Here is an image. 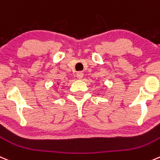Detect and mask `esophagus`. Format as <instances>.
Wrapping results in <instances>:
<instances>
[{"label": "esophagus", "instance_id": "34e87169", "mask_svg": "<svg viewBox=\"0 0 160 160\" xmlns=\"http://www.w3.org/2000/svg\"><path fill=\"white\" fill-rule=\"evenodd\" d=\"M77 77L78 79H82L83 77V73L81 72H78L77 73Z\"/></svg>", "mask_w": 160, "mask_h": 160}]
</instances>
